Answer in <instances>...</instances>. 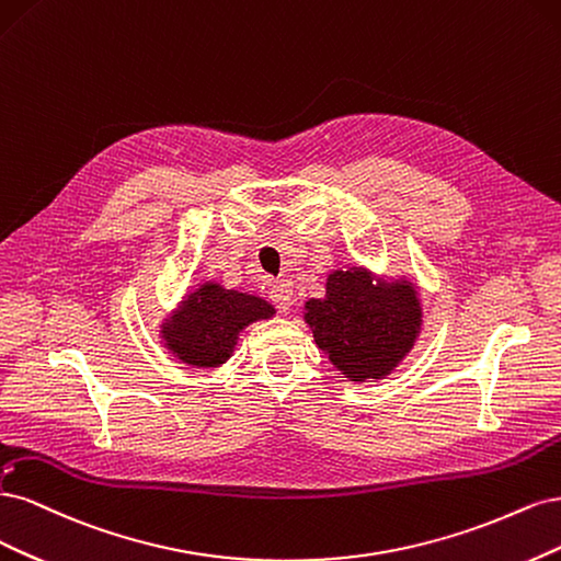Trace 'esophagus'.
<instances>
[{"instance_id":"obj_1","label":"esophagus","mask_w":561,"mask_h":561,"mask_svg":"<svg viewBox=\"0 0 561 561\" xmlns=\"http://www.w3.org/2000/svg\"><path fill=\"white\" fill-rule=\"evenodd\" d=\"M270 298H273V302L277 305L279 312H288L291 310V300H294V288L288 282H275L273 286H270Z\"/></svg>"}]
</instances>
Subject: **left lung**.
<instances>
[{"label": "left lung", "mask_w": 561, "mask_h": 561, "mask_svg": "<svg viewBox=\"0 0 561 561\" xmlns=\"http://www.w3.org/2000/svg\"><path fill=\"white\" fill-rule=\"evenodd\" d=\"M302 319L333 368L364 385L403 364L420 340L424 307L410 275L389 277L347 263L329 273L327 296L305 302Z\"/></svg>", "instance_id": "1"}]
</instances>
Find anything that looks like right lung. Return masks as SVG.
Masks as SVG:
<instances>
[{
    "mask_svg": "<svg viewBox=\"0 0 561 561\" xmlns=\"http://www.w3.org/2000/svg\"><path fill=\"white\" fill-rule=\"evenodd\" d=\"M275 314V305L263 296L205 279L191 286L174 310L160 321L158 337L179 364L214 370L232 356L247 327Z\"/></svg>",
    "mask_w": 561,
    "mask_h": 561,
    "instance_id": "obj_1",
    "label": "right lung"
}]
</instances>
